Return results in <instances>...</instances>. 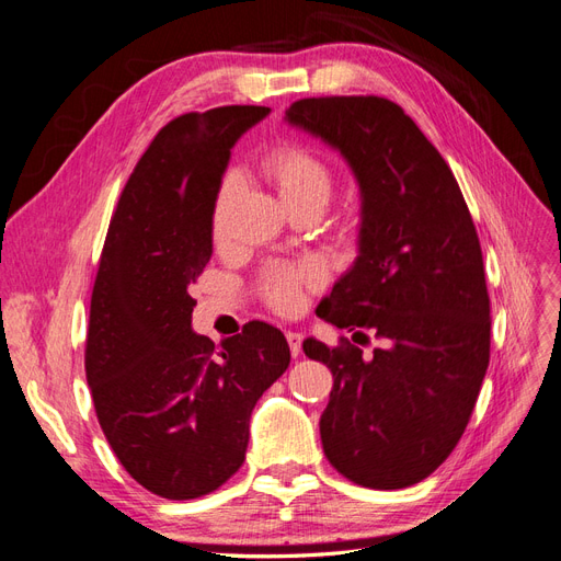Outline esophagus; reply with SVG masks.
Segmentation results:
<instances>
[{
	"label": "esophagus",
	"mask_w": 561,
	"mask_h": 561,
	"mask_svg": "<svg viewBox=\"0 0 561 561\" xmlns=\"http://www.w3.org/2000/svg\"><path fill=\"white\" fill-rule=\"evenodd\" d=\"M285 336H287V344H290L293 358H299V353H301V334L299 332H287Z\"/></svg>",
	"instance_id": "34e87169"
}]
</instances>
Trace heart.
<instances>
[{
    "mask_svg": "<svg viewBox=\"0 0 561 561\" xmlns=\"http://www.w3.org/2000/svg\"><path fill=\"white\" fill-rule=\"evenodd\" d=\"M262 171L266 180L276 186V192L283 201L285 208L304 206V203H313L320 210L328 206L334 175L330 165L318 159L311 151L301 147H280L274 149L262 161ZM233 192V178H227L219 184L215 206H213V227L215 233L222 229L225 210L229 206V198ZM316 283V271L309 266H283L274 268L266 274L264 287L266 297L278 311H295L301 301V290Z\"/></svg>",
    "mask_w": 561,
    "mask_h": 561,
    "instance_id": "1",
    "label": "heart"
}]
</instances>
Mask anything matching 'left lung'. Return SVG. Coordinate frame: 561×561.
<instances>
[{"mask_svg":"<svg viewBox=\"0 0 561 561\" xmlns=\"http://www.w3.org/2000/svg\"><path fill=\"white\" fill-rule=\"evenodd\" d=\"M285 122L339 151L360 190L358 257L318 316L353 342L381 339L371 355L304 339V353L334 377L322 449L355 484L412 486L461 439L489 367L478 231L449 165L400 105L304 98Z\"/></svg>","mask_w":561,"mask_h":561,"instance_id":"obj_1","label":"left lung"}]
</instances>
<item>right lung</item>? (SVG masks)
<instances>
[{
  "label": "right lung",
  "mask_w": 561,
  "mask_h": 561,
  "mask_svg": "<svg viewBox=\"0 0 561 561\" xmlns=\"http://www.w3.org/2000/svg\"><path fill=\"white\" fill-rule=\"evenodd\" d=\"M268 107L190 112L130 173L100 257L87 379L110 447L151 494L206 496L245 461L250 414L290 365L278 328L252 320L215 346L192 330L190 287L213 254V206L231 147Z\"/></svg>",
  "instance_id": "add662e5"
}]
</instances>
